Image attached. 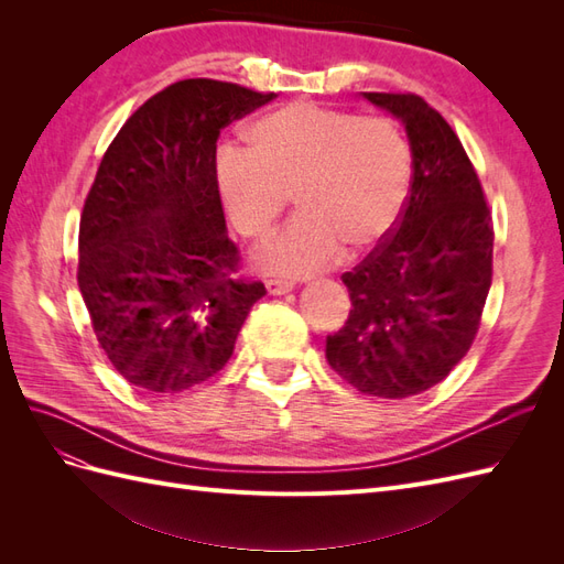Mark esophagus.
<instances>
[{"instance_id": "esophagus-1", "label": "esophagus", "mask_w": 564, "mask_h": 564, "mask_svg": "<svg viewBox=\"0 0 564 564\" xmlns=\"http://www.w3.org/2000/svg\"><path fill=\"white\" fill-rule=\"evenodd\" d=\"M265 289H268V294H272V296H282L286 292H292L294 284L286 282V280H275V278H272V280L265 282Z\"/></svg>"}]
</instances>
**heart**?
<instances>
[{
	"label": "heart",
	"mask_w": 564,
	"mask_h": 564,
	"mask_svg": "<svg viewBox=\"0 0 564 564\" xmlns=\"http://www.w3.org/2000/svg\"><path fill=\"white\" fill-rule=\"evenodd\" d=\"M218 195L232 226L261 240L294 195L301 216L256 251L272 275L303 278L340 253L360 256L395 228L412 183L400 127L296 100L249 127L247 148L218 160Z\"/></svg>",
	"instance_id": "obj_1"
}]
</instances>
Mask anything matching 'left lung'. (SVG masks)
I'll list each match as a JSON object with an SVG mask.
<instances>
[{
  "label": "left lung",
  "instance_id": "left-lung-1",
  "mask_svg": "<svg viewBox=\"0 0 564 564\" xmlns=\"http://www.w3.org/2000/svg\"><path fill=\"white\" fill-rule=\"evenodd\" d=\"M395 115L412 148L402 216L340 280L352 308L327 336V362L365 395L402 400L433 388L480 329L494 228L458 135L416 94H365Z\"/></svg>",
  "mask_w": 564,
  "mask_h": 564
}]
</instances>
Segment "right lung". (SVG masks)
<instances>
[{
    "label": "right lung",
    "mask_w": 564,
    "mask_h": 564,
    "mask_svg": "<svg viewBox=\"0 0 564 564\" xmlns=\"http://www.w3.org/2000/svg\"><path fill=\"white\" fill-rule=\"evenodd\" d=\"M275 94L181 79L112 139L84 199L77 284L119 377L160 395L226 367L259 280L237 278L216 181L220 129Z\"/></svg>",
    "instance_id": "1"
}]
</instances>
